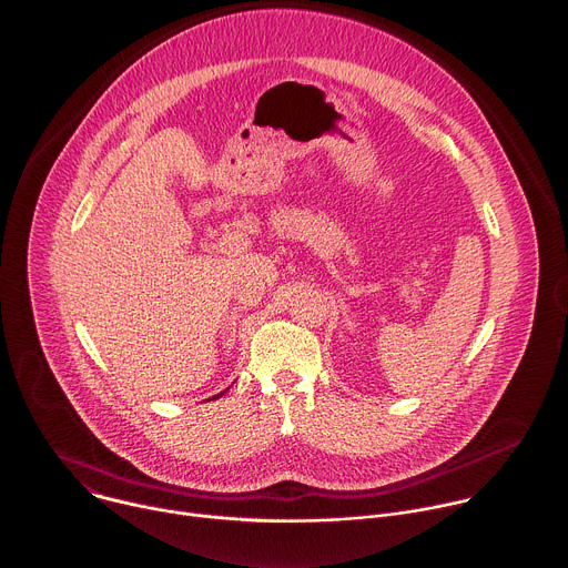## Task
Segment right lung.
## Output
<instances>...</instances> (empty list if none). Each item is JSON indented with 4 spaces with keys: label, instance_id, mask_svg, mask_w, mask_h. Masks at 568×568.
Here are the masks:
<instances>
[{
    "label": "right lung",
    "instance_id": "add662e5",
    "mask_svg": "<svg viewBox=\"0 0 568 568\" xmlns=\"http://www.w3.org/2000/svg\"><path fill=\"white\" fill-rule=\"evenodd\" d=\"M223 395H225V393H221V395H214L212 399H219V397H223ZM207 402H210V399H207Z\"/></svg>",
    "mask_w": 568,
    "mask_h": 568
}]
</instances>
